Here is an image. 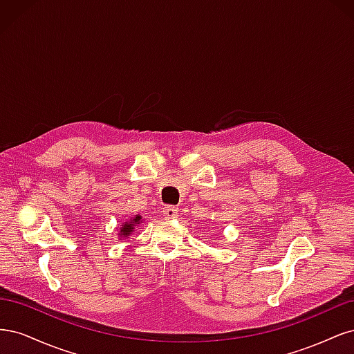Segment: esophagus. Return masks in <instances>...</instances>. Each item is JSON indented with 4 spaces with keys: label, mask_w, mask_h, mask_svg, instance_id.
<instances>
[{
    "label": "esophagus",
    "mask_w": 354,
    "mask_h": 354,
    "mask_svg": "<svg viewBox=\"0 0 354 354\" xmlns=\"http://www.w3.org/2000/svg\"><path fill=\"white\" fill-rule=\"evenodd\" d=\"M177 212H178V209H177L176 207H173V205H167V207H164V208H162L164 217H165V218H168V220H171V218H176V217H177Z\"/></svg>",
    "instance_id": "obj_1"
}]
</instances>
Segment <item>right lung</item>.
<instances>
[{
    "instance_id": "1",
    "label": "right lung",
    "mask_w": 354,
    "mask_h": 354,
    "mask_svg": "<svg viewBox=\"0 0 354 354\" xmlns=\"http://www.w3.org/2000/svg\"><path fill=\"white\" fill-rule=\"evenodd\" d=\"M140 221H142V217H140V216H136V217L130 218L128 221H125V223L122 224L121 230H120V236H121V238L130 236V234L134 232L136 226H138V224H140Z\"/></svg>"
}]
</instances>
